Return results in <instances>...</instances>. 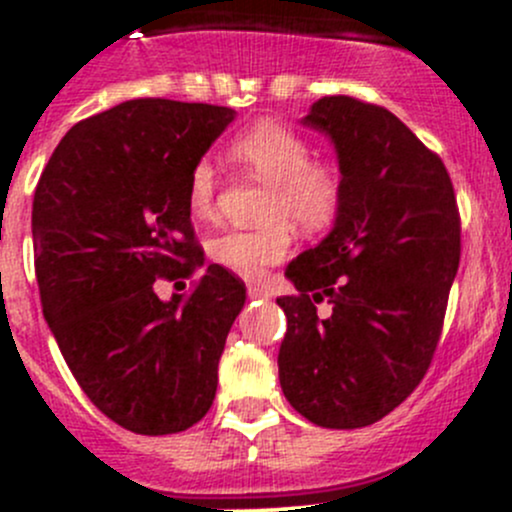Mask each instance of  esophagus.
Returning <instances> with one entry per match:
<instances>
[{
	"label": "esophagus",
	"instance_id": "1",
	"mask_svg": "<svg viewBox=\"0 0 512 512\" xmlns=\"http://www.w3.org/2000/svg\"><path fill=\"white\" fill-rule=\"evenodd\" d=\"M247 297L250 299H267L270 297V289L265 285H247Z\"/></svg>",
	"mask_w": 512,
	"mask_h": 512
}]
</instances>
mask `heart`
Wrapping results in <instances>:
<instances>
[{"mask_svg": "<svg viewBox=\"0 0 512 512\" xmlns=\"http://www.w3.org/2000/svg\"><path fill=\"white\" fill-rule=\"evenodd\" d=\"M230 156L242 168L270 183L260 208L262 225L242 230L227 227L208 240L210 260L240 277L265 275L292 247V223L302 230H322L334 220L342 203V173L332 160L312 158L307 138L275 121H260L232 141ZM218 175L208 160L193 165L188 175V210L195 220L215 213Z\"/></svg>", "mask_w": 512, "mask_h": 512, "instance_id": "1", "label": "heart"}]
</instances>
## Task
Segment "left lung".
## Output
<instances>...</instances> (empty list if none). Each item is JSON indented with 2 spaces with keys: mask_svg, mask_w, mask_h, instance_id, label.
Masks as SVG:
<instances>
[{
  "mask_svg": "<svg viewBox=\"0 0 512 512\" xmlns=\"http://www.w3.org/2000/svg\"><path fill=\"white\" fill-rule=\"evenodd\" d=\"M304 126L334 143L344 193L329 235L287 265L280 384L297 414L361 428L426 374L461 262L448 170L386 108L352 96L312 103ZM333 304L319 318L316 304Z\"/></svg>",
  "mask_w": 512,
  "mask_h": 512,
  "instance_id": "8db88e82",
  "label": "left lung"
}]
</instances>
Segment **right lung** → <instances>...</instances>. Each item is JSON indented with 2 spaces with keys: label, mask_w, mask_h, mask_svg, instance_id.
<instances>
[{
  "label": "right lung",
  "mask_w": 512,
  "mask_h": 512,
  "mask_svg": "<svg viewBox=\"0 0 512 512\" xmlns=\"http://www.w3.org/2000/svg\"><path fill=\"white\" fill-rule=\"evenodd\" d=\"M232 121V108L210 103L123 101L76 123L36 185L44 319L96 409L141 436L185 431L208 414L245 307V285L220 265L168 302L153 285L203 267L185 190Z\"/></svg>",
  "instance_id": "add662e5"
}]
</instances>
